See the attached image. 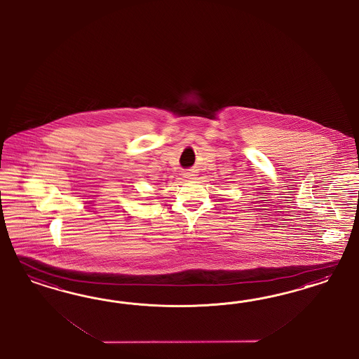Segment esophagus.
<instances>
[{"instance_id":"1","label":"esophagus","mask_w":359,"mask_h":359,"mask_svg":"<svg viewBox=\"0 0 359 359\" xmlns=\"http://www.w3.org/2000/svg\"><path fill=\"white\" fill-rule=\"evenodd\" d=\"M194 176H195L194 172H187V174H185V177H187V179H194Z\"/></svg>"}]
</instances>
